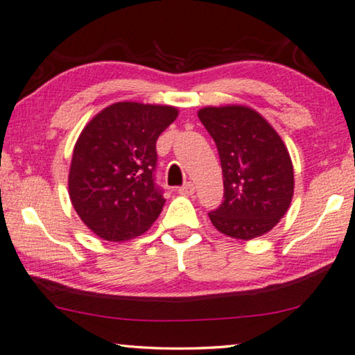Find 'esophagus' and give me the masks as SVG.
<instances>
[{"mask_svg": "<svg viewBox=\"0 0 355 355\" xmlns=\"http://www.w3.org/2000/svg\"><path fill=\"white\" fill-rule=\"evenodd\" d=\"M194 191H196V188H194V184L191 182L184 183L183 187H180V189H178V193L184 194V196H191V194H194Z\"/></svg>", "mask_w": 355, "mask_h": 355, "instance_id": "34e87169", "label": "esophagus"}]
</instances>
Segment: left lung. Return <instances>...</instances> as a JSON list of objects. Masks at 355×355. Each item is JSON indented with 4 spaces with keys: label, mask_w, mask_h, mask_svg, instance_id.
Here are the masks:
<instances>
[{
    "label": "left lung",
    "mask_w": 355,
    "mask_h": 355,
    "mask_svg": "<svg viewBox=\"0 0 355 355\" xmlns=\"http://www.w3.org/2000/svg\"><path fill=\"white\" fill-rule=\"evenodd\" d=\"M199 121L217 144L223 172V202L209 212L227 236H262L291 204L294 172L283 139L261 114L248 106H207Z\"/></svg>",
    "instance_id": "8db88e82"
}]
</instances>
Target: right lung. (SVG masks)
<instances>
[{"label":"right lung","instance_id":"1","mask_svg":"<svg viewBox=\"0 0 355 355\" xmlns=\"http://www.w3.org/2000/svg\"><path fill=\"white\" fill-rule=\"evenodd\" d=\"M177 107L114 103L82 130L69 171L72 206L96 236L127 241L146 232L166 199L154 183L156 141Z\"/></svg>","mask_w":355,"mask_h":355}]
</instances>
